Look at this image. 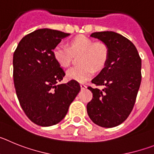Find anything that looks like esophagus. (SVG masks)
Segmentation results:
<instances>
[{
	"mask_svg": "<svg viewBox=\"0 0 154 154\" xmlns=\"http://www.w3.org/2000/svg\"><path fill=\"white\" fill-rule=\"evenodd\" d=\"M80 86H81L82 89H86V85L85 84H80Z\"/></svg>",
	"mask_w": 154,
	"mask_h": 154,
	"instance_id": "34e87169",
	"label": "esophagus"
}]
</instances>
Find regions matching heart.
I'll use <instances>...</instances> for the list:
<instances>
[{"mask_svg": "<svg viewBox=\"0 0 154 154\" xmlns=\"http://www.w3.org/2000/svg\"><path fill=\"white\" fill-rule=\"evenodd\" d=\"M54 59L62 67L70 65L72 55L80 54L79 63L81 65L70 68L66 72L69 79L83 82L94 74V68L100 70L108 60L109 48L105 43L94 42L84 35H79L69 42V46L58 44L52 51Z\"/></svg>", "mask_w": 154, "mask_h": 154, "instance_id": "heart-1", "label": "heart"}]
</instances>
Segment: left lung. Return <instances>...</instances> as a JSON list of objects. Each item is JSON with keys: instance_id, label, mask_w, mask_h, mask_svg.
<instances>
[{"instance_id": "8db88e82", "label": "left lung", "mask_w": 154, "mask_h": 154, "mask_svg": "<svg viewBox=\"0 0 154 154\" xmlns=\"http://www.w3.org/2000/svg\"><path fill=\"white\" fill-rule=\"evenodd\" d=\"M90 36L106 45L109 57L105 67L92 80L104 88L88 87L93 96L87 104V112L95 124L112 128L127 119L135 104L141 82V58L135 45L116 32H95Z\"/></svg>"}]
</instances>
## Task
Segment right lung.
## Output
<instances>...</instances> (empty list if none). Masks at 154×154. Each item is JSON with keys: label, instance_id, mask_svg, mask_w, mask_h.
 Here are the masks:
<instances>
[{"label": "right lung", "instance_id": "add662e5", "mask_svg": "<svg viewBox=\"0 0 154 154\" xmlns=\"http://www.w3.org/2000/svg\"><path fill=\"white\" fill-rule=\"evenodd\" d=\"M70 34L42 28L25 35L13 56L16 94L24 113L35 124L50 126L67 114L79 92L75 80L58 84L65 75L53 57L54 48Z\"/></svg>", "mask_w": 154, "mask_h": 154}]
</instances>
